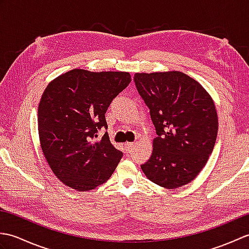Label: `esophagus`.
Masks as SVG:
<instances>
[{"label":"esophagus","instance_id":"34e87169","mask_svg":"<svg viewBox=\"0 0 249 249\" xmlns=\"http://www.w3.org/2000/svg\"><path fill=\"white\" fill-rule=\"evenodd\" d=\"M135 147V143H131V142H127V143H125V149L126 151L130 152Z\"/></svg>","mask_w":249,"mask_h":249}]
</instances>
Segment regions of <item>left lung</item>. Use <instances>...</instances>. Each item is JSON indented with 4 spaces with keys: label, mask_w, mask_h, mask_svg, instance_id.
<instances>
[{
    "label": "left lung",
    "mask_w": 249,
    "mask_h": 249,
    "mask_svg": "<svg viewBox=\"0 0 249 249\" xmlns=\"http://www.w3.org/2000/svg\"><path fill=\"white\" fill-rule=\"evenodd\" d=\"M157 137L142 171L153 183L174 189L192 182L208 162L218 131L212 97L181 71L135 73Z\"/></svg>",
    "instance_id": "1"
}]
</instances>
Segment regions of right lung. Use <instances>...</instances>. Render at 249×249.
Segmentation results:
<instances>
[{
    "instance_id": "1",
    "label": "right lung",
    "mask_w": 249,
    "mask_h": 249,
    "mask_svg": "<svg viewBox=\"0 0 249 249\" xmlns=\"http://www.w3.org/2000/svg\"><path fill=\"white\" fill-rule=\"evenodd\" d=\"M129 72L72 70L55 78L38 105V134L46 160L66 186L88 192L104 184L123 153L111 144L105 113L127 88Z\"/></svg>"
}]
</instances>
